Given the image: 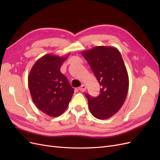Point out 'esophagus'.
Returning a JSON list of instances; mask_svg holds the SVG:
<instances>
[{
	"label": "esophagus",
	"mask_w": 160,
	"mask_h": 160,
	"mask_svg": "<svg viewBox=\"0 0 160 160\" xmlns=\"http://www.w3.org/2000/svg\"><path fill=\"white\" fill-rule=\"evenodd\" d=\"M79 90L81 92L85 91L86 90V86L85 85H81L79 88Z\"/></svg>",
	"instance_id": "34e87169"
}]
</instances>
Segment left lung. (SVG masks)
Here are the masks:
<instances>
[{
	"instance_id": "obj_1",
	"label": "left lung",
	"mask_w": 160,
	"mask_h": 160,
	"mask_svg": "<svg viewBox=\"0 0 160 160\" xmlns=\"http://www.w3.org/2000/svg\"><path fill=\"white\" fill-rule=\"evenodd\" d=\"M82 55L101 87L96 98L85 94L89 110L96 118L108 119L122 107L128 92L129 77L122 55L116 48L98 46Z\"/></svg>"
}]
</instances>
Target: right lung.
<instances>
[{
    "instance_id": "obj_1",
    "label": "right lung",
    "mask_w": 160,
    "mask_h": 160,
    "mask_svg": "<svg viewBox=\"0 0 160 160\" xmlns=\"http://www.w3.org/2000/svg\"><path fill=\"white\" fill-rule=\"evenodd\" d=\"M68 56L45 55L36 61L28 75V88L34 103L51 117L63 113L74 93L68 79L60 71Z\"/></svg>"
}]
</instances>
